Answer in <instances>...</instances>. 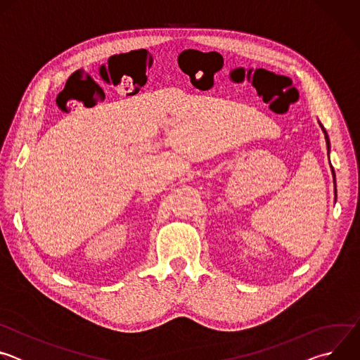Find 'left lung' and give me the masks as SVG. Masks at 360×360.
Returning <instances> with one entry per match:
<instances>
[{"label": "left lung", "mask_w": 360, "mask_h": 360, "mask_svg": "<svg viewBox=\"0 0 360 360\" xmlns=\"http://www.w3.org/2000/svg\"><path fill=\"white\" fill-rule=\"evenodd\" d=\"M319 125H321V128H322V131H323V134H325V139H326V146H328V153H329V150H330V141H329V136H328V132H326V129L323 128V125L319 122ZM330 169H332V176H333V182H335V200H336V175H335V169H333V167L330 165Z\"/></svg>", "instance_id": "8db88e82"}]
</instances>
